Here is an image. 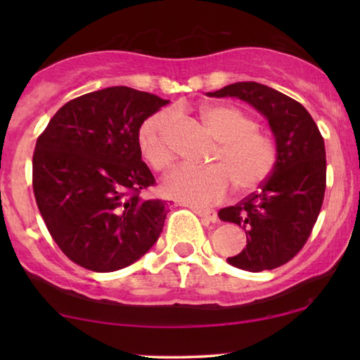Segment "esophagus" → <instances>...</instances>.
<instances>
[{
	"mask_svg": "<svg viewBox=\"0 0 360 360\" xmlns=\"http://www.w3.org/2000/svg\"><path fill=\"white\" fill-rule=\"evenodd\" d=\"M192 210L195 214H198L200 217L206 219L210 222H216L217 221V212L214 210H206V208H198V206H192Z\"/></svg>",
	"mask_w": 360,
	"mask_h": 360,
	"instance_id": "obj_1",
	"label": "esophagus"
}]
</instances>
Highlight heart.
I'll use <instances>...</instances> for the list:
<instances>
[{
    "label": "heart",
    "instance_id": "obj_1",
    "mask_svg": "<svg viewBox=\"0 0 360 360\" xmlns=\"http://www.w3.org/2000/svg\"><path fill=\"white\" fill-rule=\"evenodd\" d=\"M202 119L217 139L212 167L174 169L163 181L165 193L192 205H212L221 202L231 184L238 192H251L265 182L275 168L278 152L273 138L259 129L257 120L231 105L205 106ZM173 120L172 112H157L138 130L139 150L155 172H165L174 160L168 139Z\"/></svg>",
    "mask_w": 360,
    "mask_h": 360
}]
</instances>
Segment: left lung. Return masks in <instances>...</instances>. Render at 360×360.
Segmentation results:
<instances>
[{"label": "left lung", "mask_w": 360, "mask_h": 360, "mask_svg": "<svg viewBox=\"0 0 360 360\" xmlns=\"http://www.w3.org/2000/svg\"><path fill=\"white\" fill-rule=\"evenodd\" d=\"M210 96H236L265 115L276 138V163L259 191L219 211L245 230L246 248L230 265L246 271L273 270L302 251L326 193L324 138L300 103L257 82H235Z\"/></svg>", "instance_id": "obj_1"}]
</instances>
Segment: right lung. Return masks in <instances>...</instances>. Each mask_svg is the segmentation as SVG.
Instances as JSON below:
<instances>
[{
    "instance_id": "1",
    "label": "right lung",
    "mask_w": 360,
    "mask_h": 360,
    "mask_svg": "<svg viewBox=\"0 0 360 360\" xmlns=\"http://www.w3.org/2000/svg\"><path fill=\"white\" fill-rule=\"evenodd\" d=\"M168 100L108 87L66 103L38 136L33 192L52 240L79 266L115 271L149 251L167 202L143 198L155 178L138 130Z\"/></svg>"
}]
</instances>
